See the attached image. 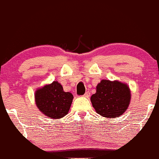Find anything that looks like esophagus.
Instances as JSON below:
<instances>
[{"instance_id":"obj_1","label":"esophagus","mask_w":159,"mask_h":159,"mask_svg":"<svg viewBox=\"0 0 159 159\" xmlns=\"http://www.w3.org/2000/svg\"><path fill=\"white\" fill-rule=\"evenodd\" d=\"M84 97H86V98H89L90 97V92L89 91L85 92V94H84Z\"/></svg>"}]
</instances>
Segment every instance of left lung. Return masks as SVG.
I'll return each mask as SVG.
<instances>
[{"instance_id":"left-lung-1","label":"left lung","mask_w":159,"mask_h":159,"mask_svg":"<svg viewBox=\"0 0 159 159\" xmlns=\"http://www.w3.org/2000/svg\"><path fill=\"white\" fill-rule=\"evenodd\" d=\"M97 113L106 118H116L125 113L130 101V91L126 84L103 80L91 97Z\"/></svg>"}]
</instances>
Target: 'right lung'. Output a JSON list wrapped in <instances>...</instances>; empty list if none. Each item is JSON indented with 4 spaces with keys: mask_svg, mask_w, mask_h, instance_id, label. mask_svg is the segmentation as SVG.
<instances>
[{
    "mask_svg": "<svg viewBox=\"0 0 159 159\" xmlns=\"http://www.w3.org/2000/svg\"><path fill=\"white\" fill-rule=\"evenodd\" d=\"M73 98L71 93L63 91L57 81L35 92V102L39 110L52 119H60L67 114Z\"/></svg>",
    "mask_w": 159,
    "mask_h": 159,
    "instance_id": "add662e5",
    "label": "right lung"
}]
</instances>
